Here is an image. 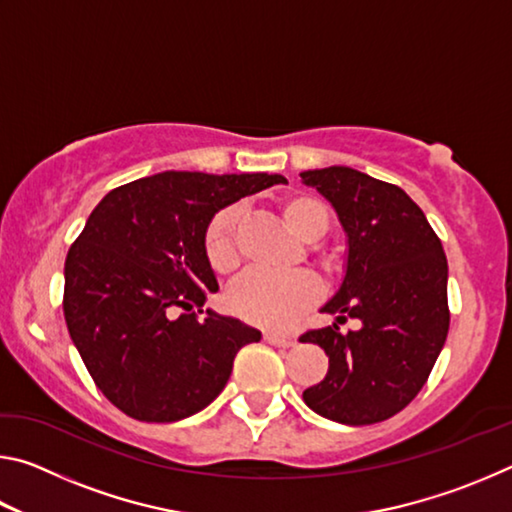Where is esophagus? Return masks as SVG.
<instances>
[{
	"label": "esophagus",
	"instance_id": "esophagus-1",
	"mask_svg": "<svg viewBox=\"0 0 512 512\" xmlns=\"http://www.w3.org/2000/svg\"><path fill=\"white\" fill-rule=\"evenodd\" d=\"M264 341L271 343V345H277V348H291V345H296V339H293V336H282V334H275V332H266Z\"/></svg>",
	"mask_w": 512,
	"mask_h": 512
}]
</instances>
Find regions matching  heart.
<instances>
[{
	"instance_id": "b5f03b06",
	"label": "heart",
	"mask_w": 512,
	"mask_h": 512,
	"mask_svg": "<svg viewBox=\"0 0 512 512\" xmlns=\"http://www.w3.org/2000/svg\"><path fill=\"white\" fill-rule=\"evenodd\" d=\"M282 221L302 241H318L329 228V212L323 201L309 194H293L280 205ZM241 210L228 207L214 216L205 232V255L216 273L228 275L239 266ZM325 271H334L332 257H320ZM318 300V284L305 273L275 277L248 273L230 289L228 307L237 318L266 329H289Z\"/></svg>"
}]
</instances>
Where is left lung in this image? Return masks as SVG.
Instances as JSON below:
<instances>
[{"label":"left lung","mask_w":512,"mask_h":512,"mask_svg":"<svg viewBox=\"0 0 512 512\" xmlns=\"http://www.w3.org/2000/svg\"><path fill=\"white\" fill-rule=\"evenodd\" d=\"M339 214L348 235V264L336 296L320 311L361 320L357 332L339 325L309 329L329 357L320 384L302 400L341 424L393 418L420 393L449 329L447 257L409 194L350 167L300 173Z\"/></svg>","instance_id":"left-lung-1"}]
</instances>
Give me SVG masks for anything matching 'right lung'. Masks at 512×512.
Listing matches in <instances>:
<instances>
[{
	"mask_svg": "<svg viewBox=\"0 0 512 512\" xmlns=\"http://www.w3.org/2000/svg\"><path fill=\"white\" fill-rule=\"evenodd\" d=\"M287 183L280 173L164 171L112 189L65 259L69 336L99 391L142 422L203 411L262 332L203 311L219 291L205 255L212 216ZM204 318H200V314Z\"/></svg>",
	"mask_w": 512,
	"mask_h": 512,
	"instance_id": "1",
	"label": "right lung"
}]
</instances>
